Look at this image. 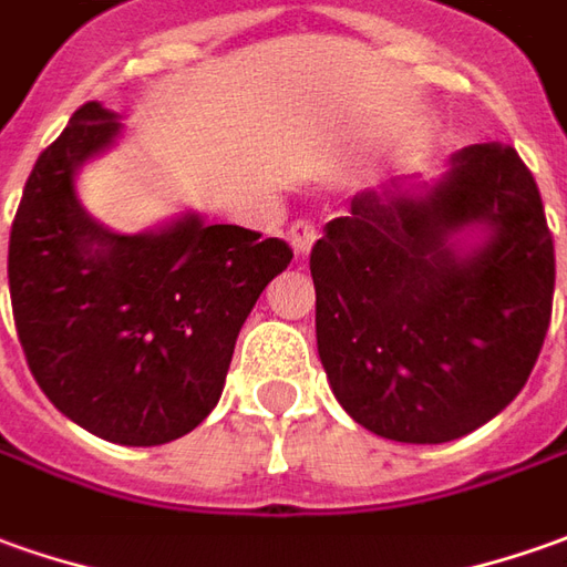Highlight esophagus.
Segmentation results:
<instances>
[{"mask_svg":"<svg viewBox=\"0 0 567 567\" xmlns=\"http://www.w3.org/2000/svg\"><path fill=\"white\" fill-rule=\"evenodd\" d=\"M316 238H319V229H316L310 219H298V223H291V229H288V241H291V248H295L298 257L310 254Z\"/></svg>","mask_w":567,"mask_h":567,"instance_id":"esophagus-1","label":"esophagus"}]
</instances>
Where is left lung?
I'll return each mask as SVG.
<instances>
[{"instance_id": "8db88e82", "label": "left lung", "mask_w": 567, "mask_h": 567, "mask_svg": "<svg viewBox=\"0 0 567 567\" xmlns=\"http://www.w3.org/2000/svg\"><path fill=\"white\" fill-rule=\"evenodd\" d=\"M484 228L468 249L455 235ZM332 394L372 434L444 444L525 388L553 316L556 248L509 145H468L434 186L360 192L310 251Z\"/></svg>"}]
</instances>
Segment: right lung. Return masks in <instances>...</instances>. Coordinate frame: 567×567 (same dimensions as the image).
Masks as SVG:
<instances>
[{"label":"right lung","instance_id":"right-lung-1","mask_svg":"<svg viewBox=\"0 0 567 567\" xmlns=\"http://www.w3.org/2000/svg\"><path fill=\"white\" fill-rule=\"evenodd\" d=\"M117 136V114L86 102L37 157L11 223V310L55 410L111 444L157 446L217 406L235 338L295 254L198 214L105 229L76 198V171Z\"/></svg>","mask_w":567,"mask_h":567}]
</instances>
